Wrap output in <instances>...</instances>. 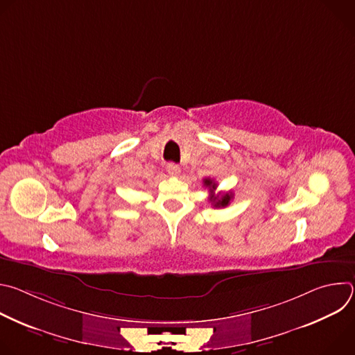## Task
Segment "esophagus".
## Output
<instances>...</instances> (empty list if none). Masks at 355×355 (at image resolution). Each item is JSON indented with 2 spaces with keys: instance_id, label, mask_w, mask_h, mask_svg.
I'll return each instance as SVG.
<instances>
[{
  "instance_id": "34e87169",
  "label": "esophagus",
  "mask_w": 355,
  "mask_h": 355,
  "mask_svg": "<svg viewBox=\"0 0 355 355\" xmlns=\"http://www.w3.org/2000/svg\"><path fill=\"white\" fill-rule=\"evenodd\" d=\"M167 171H168L170 175H178L181 170H180V166H177V164H174V163H170V164L167 166Z\"/></svg>"
}]
</instances>
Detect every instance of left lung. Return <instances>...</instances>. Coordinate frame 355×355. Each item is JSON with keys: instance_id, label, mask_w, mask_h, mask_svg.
Returning a JSON list of instances; mask_svg holds the SVG:
<instances>
[{"instance_id": "8db88e82", "label": "left lung", "mask_w": 355, "mask_h": 355, "mask_svg": "<svg viewBox=\"0 0 355 355\" xmlns=\"http://www.w3.org/2000/svg\"><path fill=\"white\" fill-rule=\"evenodd\" d=\"M204 185L208 187L209 191H211V193H212V195H211V200L214 202V207H215V208H225V207H227V205L230 204V200H232V198H233L232 192H226V193H223V195H215L216 182H215L214 180H211V178H205V180H204Z\"/></svg>"}]
</instances>
